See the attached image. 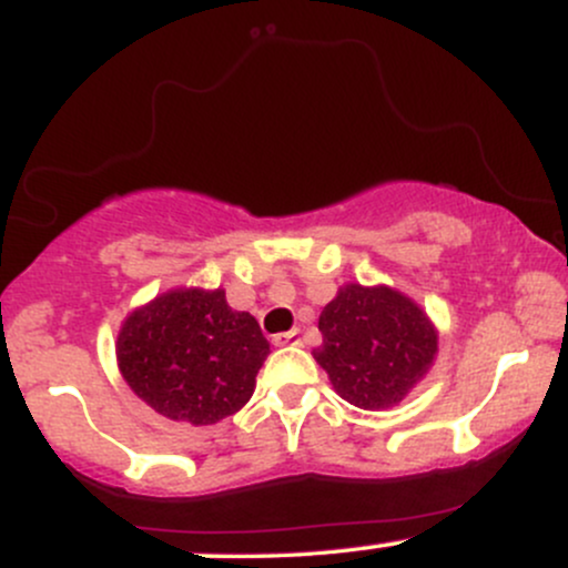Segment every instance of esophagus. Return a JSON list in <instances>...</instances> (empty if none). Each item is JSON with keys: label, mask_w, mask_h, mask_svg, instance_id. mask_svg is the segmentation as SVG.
Listing matches in <instances>:
<instances>
[{"label": "esophagus", "mask_w": 568, "mask_h": 568, "mask_svg": "<svg viewBox=\"0 0 568 568\" xmlns=\"http://www.w3.org/2000/svg\"><path fill=\"white\" fill-rule=\"evenodd\" d=\"M293 344H298V331H285L275 336V347H293Z\"/></svg>", "instance_id": "obj_1"}]
</instances>
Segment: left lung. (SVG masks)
Returning <instances> with one entry per match:
<instances>
[{"mask_svg": "<svg viewBox=\"0 0 568 568\" xmlns=\"http://www.w3.org/2000/svg\"><path fill=\"white\" fill-rule=\"evenodd\" d=\"M323 344L312 355L344 400L357 408L397 406L425 379L438 331L419 304L387 285L338 288L317 323Z\"/></svg>", "mask_w": 568, "mask_h": 568, "instance_id": "obj_1", "label": "left lung"}]
</instances>
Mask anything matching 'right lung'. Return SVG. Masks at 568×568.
Listing matches in <instances>:
<instances>
[{"label":"right lung","instance_id":"obj_1","mask_svg":"<svg viewBox=\"0 0 568 568\" xmlns=\"http://www.w3.org/2000/svg\"><path fill=\"white\" fill-rule=\"evenodd\" d=\"M270 355L256 317L224 291L173 288L130 312L116 336L128 387L173 422L216 425L251 400Z\"/></svg>","mask_w":568,"mask_h":568}]
</instances>
